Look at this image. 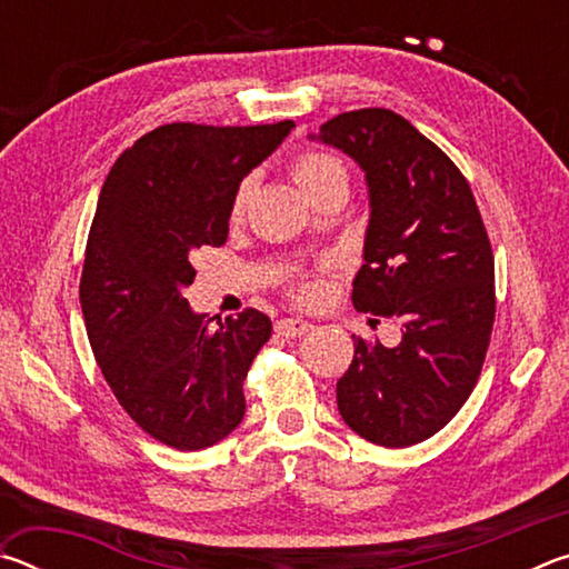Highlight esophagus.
<instances>
[{
  "label": "esophagus",
  "instance_id": "34e87169",
  "mask_svg": "<svg viewBox=\"0 0 569 569\" xmlns=\"http://www.w3.org/2000/svg\"><path fill=\"white\" fill-rule=\"evenodd\" d=\"M311 329H313V326L308 323L306 319H298V316H296V319H281L276 323V331L286 336V339H296V336H303Z\"/></svg>",
  "mask_w": 569,
  "mask_h": 569
}]
</instances>
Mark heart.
<instances>
[{"label": "heart", "mask_w": 569, "mask_h": 569, "mask_svg": "<svg viewBox=\"0 0 569 569\" xmlns=\"http://www.w3.org/2000/svg\"><path fill=\"white\" fill-rule=\"evenodd\" d=\"M291 176L298 190L316 206L323 196L336 190L349 192V170H346L343 160L331 156V152H303L298 156L291 166ZM250 198H253V180L246 178L233 192L230 200V223H243L248 213ZM326 291L323 273H296L288 281V293L301 303H316L321 301Z\"/></svg>", "instance_id": "b5f03b06"}]
</instances>
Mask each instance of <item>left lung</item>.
I'll list each match as a JSON object with an SVG mask.
<instances>
[{
  "label": "left lung",
  "mask_w": 569,
  "mask_h": 569,
  "mask_svg": "<svg viewBox=\"0 0 569 569\" xmlns=\"http://www.w3.org/2000/svg\"><path fill=\"white\" fill-rule=\"evenodd\" d=\"M319 140L359 162L369 186L353 308L403 326L393 349L353 341L336 401L343 421L371 445H419L465 407L492 339L487 228L461 170L401 114L383 108L336 114L321 124Z\"/></svg>",
  "instance_id": "obj_1"
}]
</instances>
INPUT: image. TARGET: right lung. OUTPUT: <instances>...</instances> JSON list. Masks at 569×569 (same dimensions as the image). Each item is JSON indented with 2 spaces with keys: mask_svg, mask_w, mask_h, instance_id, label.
Here are the masks:
<instances>
[{
  "mask_svg": "<svg viewBox=\"0 0 569 569\" xmlns=\"http://www.w3.org/2000/svg\"><path fill=\"white\" fill-rule=\"evenodd\" d=\"M293 122L213 128L172 122L114 160L84 250L80 303L102 377L130 419L180 451L226 439L246 413L243 381L271 319L192 313L198 248L228 238L230 200Z\"/></svg>",
  "mask_w": 569,
  "mask_h": 569,
  "instance_id": "obj_1",
  "label": "right lung"
}]
</instances>
